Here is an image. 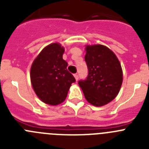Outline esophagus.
Wrapping results in <instances>:
<instances>
[{
	"label": "esophagus",
	"instance_id": "1",
	"mask_svg": "<svg viewBox=\"0 0 149 149\" xmlns=\"http://www.w3.org/2000/svg\"><path fill=\"white\" fill-rule=\"evenodd\" d=\"M74 78H75L76 81H78L79 76H78V74H74Z\"/></svg>",
	"mask_w": 149,
	"mask_h": 149
}]
</instances>
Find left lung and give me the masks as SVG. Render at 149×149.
I'll use <instances>...</instances> for the list:
<instances>
[{"mask_svg":"<svg viewBox=\"0 0 149 149\" xmlns=\"http://www.w3.org/2000/svg\"><path fill=\"white\" fill-rule=\"evenodd\" d=\"M85 49L88 75L78 84L88 102L96 107L104 106L113 101L120 90L123 80L121 64L106 46L87 45Z\"/></svg>","mask_w":149,"mask_h":149,"instance_id":"left-lung-1","label":"left lung"}]
</instances>
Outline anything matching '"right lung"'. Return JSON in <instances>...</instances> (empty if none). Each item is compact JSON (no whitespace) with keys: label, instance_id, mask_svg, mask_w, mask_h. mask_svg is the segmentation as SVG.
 Segmentation results:
<instances>
[{"label":"right lung","instance_id":"obj_1","mask_svg":"<svg viewBox=\"0 0 149 149\" xmlns=\"http://www.w3.org/2000/svg\"><path fill=\"white\" fill-rule=\"evenodd\" d=\"M64 48L52 43L41 51L30 68V80L36 95L44 103L57 105L66 98L75 78L67 70L63 59Z\"/></svg>","mask_w":149,"mask_h":149}]
</instances>
